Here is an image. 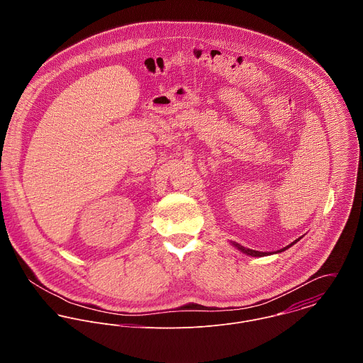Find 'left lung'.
Wrapping results in <instances>:
<instances>
[{"instance_id":"obj_1","label":"left lung","mask_w":363,"mask_h":363,"mask_svg":"<svg viewBox=\"0 0 363 363\" xmlns=\"http://www.w3.org/2000/svg\"><path fill=\"white\" fill-rule=\"evenodd\" d=\"M301 239H302V238L296 239L295 242H292V243H291V245H288L286 247H284V249H279V250H277V252H257V250H252V249L243 247V246H240V245H239V243H236V242H230V245H232L235 249H238L240 253H243V255H247V256H252V257H264V256H271V255H278V253H282V252L288 250L289 247H292L295 243H298Z\"/></svg>"}]
</instances>
